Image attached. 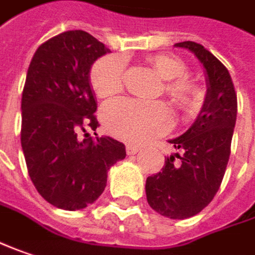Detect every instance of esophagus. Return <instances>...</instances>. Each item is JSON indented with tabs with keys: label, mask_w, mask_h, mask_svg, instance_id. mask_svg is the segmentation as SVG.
Returning a JSON list of instances; mask_svg holds the SVG:
<instances>
[{
	"label": "esophagus",
	"mask_w": 255,
	"mask_h": 255,
	"mask_svg": "<svg viewBox=\"0 0 255 255\" xmlns=\"http://www.w3.org/2000/svg\"><path fill=\"white\" fill-rule=\"evenodd\" d=\"M138 151H139L138 145H132V144L127 145V154H128V155H134V154H137Z\"/></svg>",
	"instance_id": "esophagus-1"
}]
</instances>
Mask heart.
<instances>
[{
	"mask_svg": "<svg viewBox=\"0 0 255 255\" xmlns=\"http://www.w3.org/2000/svg\"><path fill=\"white\" fill-rule=\"evenodd\" d=\"M151 64L167 81V93L177 106L191 110L198 101V91L187 80V65L172 55H157ZM126 64L118 55H107L93 65L91 85L100 97H111L121 91ZM103 121L110 132L131 142H142L167 132L171 127V116L162 104H149L134 98H118L103 108Z\"/></svg>",
	"mask_w": 255,
	"mask_h": 255,
	"instance_id": "obj_1",
	"label": "heart"
}]
</instances>
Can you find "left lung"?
I'll return each instance as SVG.
<instances>
[{
    "label": "left lung",
    "instance_id": "obj_1",
    "mask_svg": "<svg viewBox=\"0 0 255 255\" xmlns=\"http://www.w3.org/2000/svg\"><path fill=\"white\" fill-rule=\"evenodd\" d=\"M174 47L191 51L201 62L207 94L193 126L170 139L178 152L167 157L161 171L147 178L145 194L154 211L184 220L210 204L221 185L237 120V95L227 68L201 44L184 41Z\"/></svg>",
    "mask_w": 255,
    "mask_h": 255
}]
</instances>
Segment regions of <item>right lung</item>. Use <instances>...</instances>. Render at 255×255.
<instances>
[{"label":"right lung","mask_w":255,"mask_h":255,"mask_svg":"<svg viewBox=\"0 0 255 255\" xmlns=\"http://www.w3.org/2000/svg\"><path fill=\"white\" fill-rule=\"evenodd\" d=\"M108 52L91 34L65 31L41 44L28 67L22 152L37 191L61 210L93 204L106 188L108 170L127 155L126 145L111 137L80 138L87 128L98 127L90 71Z\"/></svg>","instance_id":"right-lung-1"}]
</instances>
